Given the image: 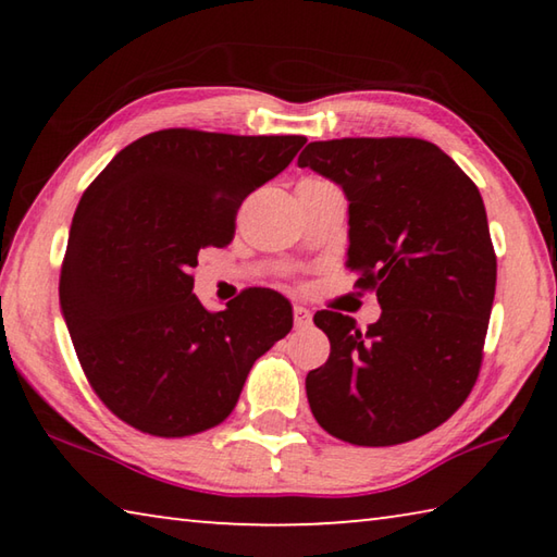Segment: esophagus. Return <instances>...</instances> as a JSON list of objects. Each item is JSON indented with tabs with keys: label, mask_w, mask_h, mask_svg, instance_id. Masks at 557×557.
<instances>
[{
	"label": "esophagus",
	"mask_w": 557,
	"mask_h": 557,
	"mask_svg": "<svg viewBox=\"0 0 557 557\" xmlns=\"http://www.w3.org/2000/svg\"><path fill=\"white\" fill-rule=\"evenodd\" d=\"M295 324L301 329V326H309L312 324V312H309L307 307L301 305H295Z\"/></svg>",
	"instance_id": "34e87169"
}]
</instances>
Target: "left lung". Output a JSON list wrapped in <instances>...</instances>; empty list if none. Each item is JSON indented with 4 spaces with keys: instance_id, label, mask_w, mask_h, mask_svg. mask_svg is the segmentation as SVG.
<instances>
[{
    "instance_id": "1",
    "label": "left lung",
    "mask_w": 557,
    "mask_h": 557,
    "mask_svg": "<svg viewBox=\"0 0 557 557\" xmlns=\"http://www.w3.org/2000/svg\"><path fill=\"white\" fill-rule=\"evenodd\" d=\"M297 164L344 191L346 268L383 309L366 329L314 314L332 354L307 373L309 408L351 445L425 435L467 400L482 366L496 292L482 194L437 145L414 137L312 143Z\"/></svg>"
}]
</instances>
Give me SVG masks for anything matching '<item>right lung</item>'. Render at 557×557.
<instances>
[{"mask_svg":"<svg viewBox=\"0 0 557 557\" xmlns=\"http://www.w3.org/2000/svg\"><path fill=\"white\" fill-rule=\"evenodd\" d=\"M301 135L159 129L112 157L75 209L61 314L92 391L127 425L186 437L219 425L292 305L248 289L209 312L191 270L228 245L235 213L295 159Z\"/></svg>","mask_w":557,"mask_h":557,"instance_id":"obj_1","label":"right lung"}]
</instances>
